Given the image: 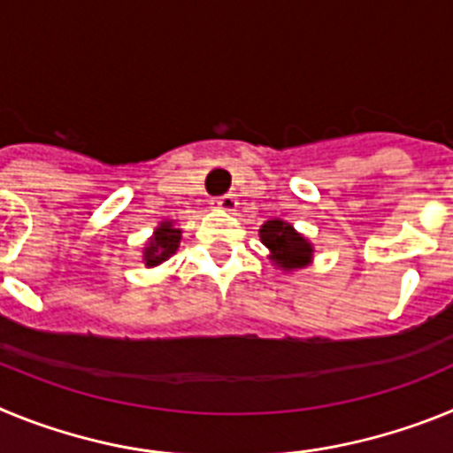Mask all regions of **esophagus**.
I'll return each mask as SVG.
<instances>
[{
	"label": "esophagus",
	"mask_w": 453,
	"mask_h": 453,
	"mask_svg": "<svg viewBox=\"0 0 453 453\" xmlns=\"http://www.w3.org/2000/svg\"><path fill=\"white\" fill-rule=\"evenodd\" d=\"M211 203H213V208H218V211L231 213V211H235V206H238V199H235V195H222V197H215Z\"/></svg>",
	"instance_id": "34e87169"
}]
</instances>
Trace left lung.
Returning <instances> with one entry per match:
<instances>
[{
  "label": "left lung",
  "mask_w": 453,
  "mask_h": 453,
  "mask_svg": "<svg viewBox=\"0 0 453 453\" xmlns=\"http://www.w3.org/2000/svg\"><path fill=\"white\" fill-rule=\"evenodd\" d=\"M258 234L263 245L270 250L272 263L283 272L302 270L313 258V245L283 219H267Z\"/></svg>",
  "instance_id": "left-lung-1"
}]
</instances>
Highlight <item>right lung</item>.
Wrapping results in <instances>:
<instances>
[{
  "mask_svg": "<svg viewBox=\"0 0 453 453\" xmlns=\"http://www.w3.org/2000/svg\"><path fill=\"white\" fill-rule=\"evenodd\" d=\"M179 242H181V229H177L172 222H161L142 251V261L147 267L161 265L179 250Z\"/></svg>",
  "mask_w": 453,
  "mask_h": 453,
  "instance_id": "right-lung-1",
  "label": "right lung"
}]
</instances>
